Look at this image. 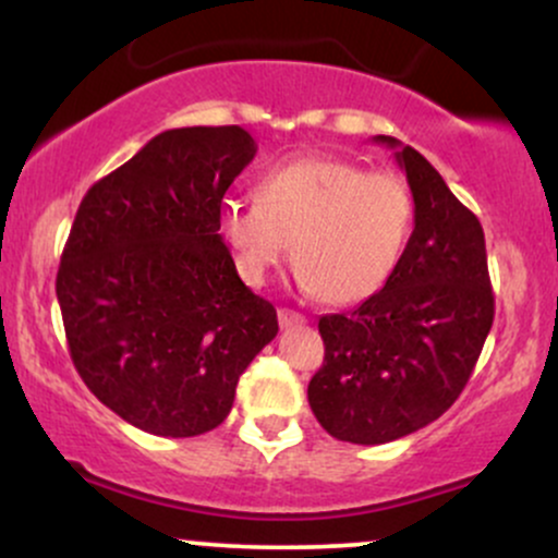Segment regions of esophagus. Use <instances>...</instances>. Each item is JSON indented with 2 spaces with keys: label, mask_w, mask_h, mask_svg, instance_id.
Listing matches in <instances>:
<instances>
[{
  "label": "esophagus",
  "mask_w": 558,
  "mask_h": 558,
  "mask_svg": "<svg viewBox=\"0 0 558 558\" xmlns=\"http://www.w3.org/2000/svg\"><path fill=\"white\" fill-rule=\"evenodd\" d=\"M278 319H280V328L283 330H291V328H299V325H304L306 323V317L304 315H299V312H293V310H278Z\"/></svg>",
  "instance_id": "1"
}]
</instances>
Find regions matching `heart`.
<instances>
[{
	"mask_svg": "<svg viewBox=\"0 0 558 558\" xmlns=\"http://www.w3.org/2000/svg\"><path fill=\"white\" fill-rule=\"evenodd\" d=\"M220 230L252 286L278 270L293 243L301 288L328 304H354L380 291L399 265L412 196L393 172L301 157L259 178L257 202H226Z\"/></svg>",
	"mask_w": 558,
	"mask_h": 558,
	"instance_id": "1",
	"label": "heart"
}]
</instances>
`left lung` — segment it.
<instances>
[{
  "instance_id": "1",
  "label": "left lung",
  "mask_w": 558,
  "mask_h": 558,
  "mask_svg": "<svg viewBox=\"0 0 558 558\" xmlns=\"http://www.w3.org/2000/svg\"><path fill=\"white\" fill-rule=\"evenodd\" d=\"M414 230L386 286L349 315L319 317L325 362L306 396L332 438L377 446L430 425L459 399L493 325L483 226L440 172L390 136Z\"/></svg>"
}]
</instances>
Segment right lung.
<instances>
[{
	"instance_id": "right-lung-1",
	"label": "right lung",
	"mask_w": 558,
	"mask_h": 558,
	"mask_svg": "<svg viewBox=\"0 0 558 558\" xmlns=\"http://www.w3.org/2000/svg\"><path fill=\"white\" fill-rule=\"evenodd\" d=\"M254 155L239 125L172 128L83 196L57 272L70 360L138 430H215L278 336L220 235L222 196Z\"/></svg>"
}]
</instances>
